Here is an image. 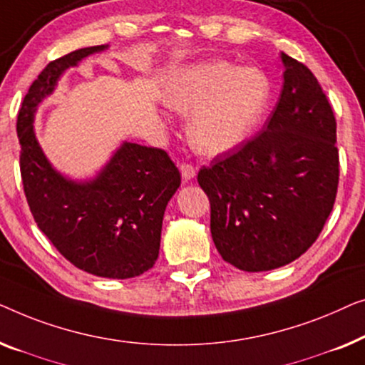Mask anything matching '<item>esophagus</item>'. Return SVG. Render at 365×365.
I'll list each match as a JSON object with an SVG mask.
<instances>
[{
	"label": "esophagus",
	"instance_id": "esophagus-1",
	"mask_svg": "<svg viewBox=\"0 0 365 365\" xmlns=\"http://www.w3.org/2000/svg\"><path fill=\"white\" fill-rule=\"evenodd\" d=\"M180 172L185 182L193 180L195 175H197V168H195L192 163H180Z\"/></svg>",
	"mask_w": 365,
	"mask_h": 365
}]
</instances>
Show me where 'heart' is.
Here are the masks:
<instances>
[{
	"instance_id": "b5f03b06",
	"label": "heart",
	"mask_w": 365,
	"mask_h": 365,
	"mask_svg": "<svg viewBox=\"0 0 365 365\" xmlns=\"http://www.w3.org/2000/svg\"><path fill=\"white\" fill-rule=\"evenodd\" d=\"M167 106L192 115L188 137L200 152L218 155L240 145L269 102V81L258 69L228 63L193 66L165 94Z\"/></svg>"
}]
</instances>
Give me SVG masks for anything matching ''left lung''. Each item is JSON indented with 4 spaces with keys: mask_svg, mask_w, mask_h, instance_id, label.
Returning <instances> with one entry per match:
<instances>
[{
    "mask_svg": "<svg viewBox=\"0 0 365 365\" xmlns=\"http://www.w3.org/2000/svg\"><path fill=\"white\" fill-rule=\"evenodd\" d=\"M284 84L258 135L198 172L218 253L238 269L284 266L317 240L336 202V117L314 74L281 54Z\"/></svg>",
    "mask_w": 365,
    "mask_h": 365,
    "instance_id": "8db88e82",
    "label": "left lung"
}]
</instances>
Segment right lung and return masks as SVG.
Returning a JSON list of instances; mask_svg holds the SVG:
<instances>
[{"mask_svg":"<svg viewBox=\"0 0 365 365\" xmlns=\"http://www.w3.org/2000/svg\"><path fill=\"white\" fill-rule=\"evenodd\" d=\"M104 49L92 46L51 61L31 84L16 122L19 168L34 222L56 250L86 273L127 279L158 258L163 213L182 182L177 165L162 148L124 142L94 180L73 182L51 167L33 129L36 109L61 74Z\"/></svg>","mask_w":365,"mask_h":365,"instance_id":"add662e5","label":"right lung"}]
</instances>
